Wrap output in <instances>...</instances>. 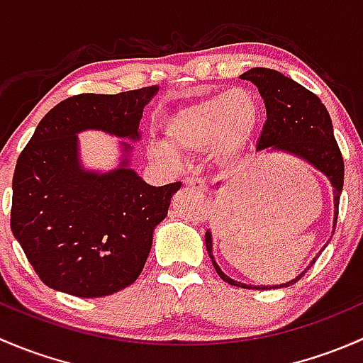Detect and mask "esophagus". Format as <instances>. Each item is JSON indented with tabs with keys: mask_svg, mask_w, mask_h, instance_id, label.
I'll list each match as a JSON object with an SVG mask.
<instances>
[{
	"mask_svg": "<svg viewBox=\"0 0 363 363\" xmlns=\"http://www.w3.org/2000/svg\"><path fill=\"white\" fill-rule=\"evenodd\" d=\"M184 186L195 189V191H205V188H207L202 179H196V177H186L184 179Z\"/></svg>",
	"mask_w": 363,
	"mask_h": 363,
	"instance_id": "34e87169",
	"label": "esophagus"
}]
</instances>
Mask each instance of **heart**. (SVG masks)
<instances>
[{
	"label": "heart",
	"instance_id": "heart-1",
	"mask_svg": "<svg viewBox=\"0 0 363 363\" xmlns=\"http://www.w3.org/2000/svg\"><path fill=\"white\" fill-rule=\"evenodd\" d=\"M262 107L250 89H233L188 105L168 121L167 144L155 147L156 158L174 164L177 156H199L212 149L221 161L244 151L258 128Z\"/></svg>",
	"mask_w": 363,
	"mask_h": 363
}]
</instances>
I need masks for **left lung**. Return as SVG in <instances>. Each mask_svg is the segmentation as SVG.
Here are the masks:
<instances>
[{
  "label": "left lung",
  "instance_id": "left-lung-1",
  "mask_svg": "<svg viewBox=\"0 0 363 363\" xmlns=\"http://www.w3.org/2000/svg\"><path fill=\"white\" fill-rule=\"evenodd\" d=\"M240 79L251 80L258 87L259 94L265 101L267 121L263 124L258 142H256V149L262 151V149L272 147L277 149V151L291 152V155L307 160L318 170L323 172L330 179L332 186H334V223L337 225L339 199L340 193H342L344 182V160L337 142H335L330 116H328L325 105L321 104L316 94L311 93L309 89L300 86L295 80H291L290 77L276 72V69L252 68L250 72L242 73ZM205 246H207L208 256H211L216 272L225 283L239 288H251L247 284L230 279L216 265L214 256H212L211 232L205 233ZM307 270H309V267L300 276L291 279L290 283L281 284V286L286 288L295 284Z\"/></svg>",
  "mask_w": 363,
  "mask_h": 363
}]
</instances>
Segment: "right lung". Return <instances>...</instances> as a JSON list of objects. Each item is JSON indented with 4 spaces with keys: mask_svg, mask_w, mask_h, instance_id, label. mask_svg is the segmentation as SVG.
<instances>
[{
    "mask_svg": "<svg viewBox=\"0 0 363 363\" xmlns=\"http://www.w3.org/2000/svg\"><path fill=\"white\" fill-rule=\"evenodd\" d=\"M156 91L149 86L69 96L45 113L21 152L10 226L49 288L96 298L130 286L140 276L152 230L167 216L181 182L149 186L128 168V160L104 175L84 172L75 133L93 128L138 138L142 112Z\"/></svg>",
    "mask_w": 363,
    "mask_h": 363,
    "instance_id": "1",
    "label": "right lung"
}]
</instances>
